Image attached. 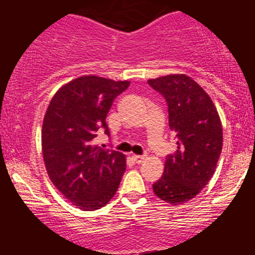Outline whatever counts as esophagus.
<instances>
[{"instance_id":"obj_1","label":"esophagus","mask_w":255,"mask_h":255,"mask_svg":"<svg viewBox=\"0 0 255 255\" xmlns=\"http://www.w3.org/2000/svg\"><path fill=\"white\" fill-rule=\"evenodd\" d=\"M132 159L135 161L137 164H142L144 160H145V155H132Z\"/></svg>"}]
</instances>
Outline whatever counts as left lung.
Returning <instances> with one entry per match:
<instances>
[{
    "mask_svg": "<svg viewBox=\"0 0 255 255\" xmlns=\"http://www.w3.org/2000/svg\"><path fill=\"white\" fill-rule=\"evenodd\" d=\"M148 84L165 97L169 126L179 138L153 191L161 201L181 205L197 196L215 174L222 150V122L207 92L190 76L171 74L149 79Z\"/></svg>",
    "mask_w": 255,
    "mask_h": 255,
    "instance_id": "obj_1",
    "label": "left lung"
}]
</instances>
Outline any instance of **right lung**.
<instances>
[{
	"mask_svg": "<svg viewBox=\"0 0 255 255\" xmlns=\"http://www.w3.org/2000/svg\"><path fill=\"white\" fill-rule=\"evenodd\" d=\"M130 82L96 75L63 85L51 99L42 127V153L50 181L82 211L104 207L126 170V155L92 144L105 128L112 102Z\"/></svg>",
	"mask_w": 255,
	"mask_h": 255,
	"instance_id": "obj_1",
	"label": "right lung"
}]
</instances>
